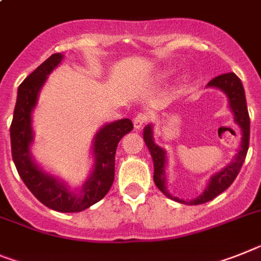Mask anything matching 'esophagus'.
<instances>
[{
  "label": "esophagus",
  "instance_id": "34e87169",
  "mask_svg": "<svg viewBox=\"0 0 261 261\" xmlns=\"http://www.w3.org/2000/svg\"><path fill=\"white\" fill-rule=\"evenodd\" d=\"M149 120V116L146 113H139V115L136 116L135 119H133V125H135L136 129H140L142 126L145 125L146 122Z\"/></svg>",
  "mask_w": 261,
  "mask_h": 261
}]
</instances>
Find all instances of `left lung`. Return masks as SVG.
Segmentation results:
<instances>
[{
	"instance_id": "obj_1",
	"label": "left lung",
	"mask_w": 261,
	"mask_h": 261,
	"mask_svg": "<svg viewBox=\"0 0 261 261\" xmlns=\"http://www.w3.org/2000/svg\"><path fill=\"white\" fill-rule=\"evenodd\" d=\"M207 87L218 88V90L226 93L227 99H228V107H230L231 112L233 113V121L237 122V125H239L240 132H242V142H240L239 152L237 153L235 158L227 165L226 168H223L211 177L207 188L204 189V191L199 197L191 200H185L179 199L178 197H173L169 193L168 188H166V182H168L166 181V164H168L166 150L162 149L161 146H158L154 142L152 124H149L144 128V141L148 146L150 155H152L153 165H154L153 179H154L155 186L168 198L184 204L206 203L208 200L218 197L220 193H223L226 189L230 188L231 184L235 181L237 175L239 174L243 162L246 160L249 145V115L248 109H247L246 92H244V88H243V84L239 77L233 72L223 73V75H219V76L210 80Z\"/></svg>"
}]
</instances>
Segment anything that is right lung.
Segmentation results:
<instances>
[{
	"label": "right lung",
	"instance_id": "right-lung-1",
	"mask_svg": "<svg viewBox=\"0 0 261 261\" xmlns=\"http://www.w3.org/2000/svg\"><path fill=\"white\" fill-rule=\"evenodd\" d=\"M63 61L61 53L53 54L18 87L17 103L10 125L12 155L19 177L39 202L59 213H79L103 199L115 179V154L120 140L133 129L132 121L121 119L99 129L92 144L93 168L77 190L50 174L34 161L30 146L34 141L31 113L47 76Z\"/></svg>",
	"mask_w": 261,
	"mask_h": 261
}]
</instances>
